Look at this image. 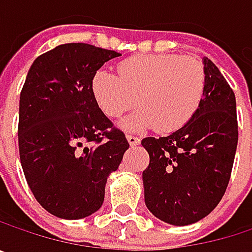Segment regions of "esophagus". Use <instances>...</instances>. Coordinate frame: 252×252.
<instances>
[{"label":"esophagus","instance_id":"esophagus-1","mask_svg":"<svg viewBox=\"0 0 252 252\" xmlns=\"http://www.w3.org/2000/svg\"><path fill=\"white\" fill-rule=\"evenodd\" d=\"M126 140L131 146H137L140 143V137H137L134 134H126Z\"/></svg>","mask_w":252,"mask_h":252}]
</instances>
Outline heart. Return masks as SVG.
<instances>
[{"mask_svg": "<svg viewBox=\"0 0 252 252\" xmlns=\"http://www.w3.org/2000/svg\"><path fill=\"white\" fill-rule=\"evenodd\" d=\"M92 93L111 118L123 117L138 99L141 108L123 123L126 128L155 126L160 132H172L187 126L200 109L206 96V71L191 55H134L117 65V74L96 71Z\"/></svg>", "mask_w": 252, "mask_h": 252, "instance_id": "heart-1", "label": "heart"}]
</instances>
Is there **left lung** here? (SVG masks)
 <instances>
[{"label":"left lung","instance_id":"1","mask_svg":"<svg viewBox=\"0 0 252 252\" xmlns=\"http://www.w3.org/2000/svg\"><path fill=\"white\" fill-rule=\"evenodd\" d=\"M206 96L194 118L166 137H146L144 201L160 220L185 226L206 218L222 200L236 144V100L219 68L204 58Z\"/></svg>","mask_w":252,"mask_h":252}]
</instances>
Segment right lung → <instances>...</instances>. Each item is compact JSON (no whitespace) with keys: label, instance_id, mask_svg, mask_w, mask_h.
Masks as SVG:
<instances>
[{"label":"right lung","instance_id":"obj_1","mask_svg":"<svg viewBox=\"0 0 252 252\" xmlns=\"http://www.w3.org/2000/svg\"><path fill=\"white\" fill-rule=\"evenodd\" d=\"M118 52L64 43L32 64L20 93L19 153L39 204L61 219L100 209L108 175L129 147L126 134L100 111L92 78Z\"/></svg>","mask_w":252,"mask_h":252}]
</instances>
